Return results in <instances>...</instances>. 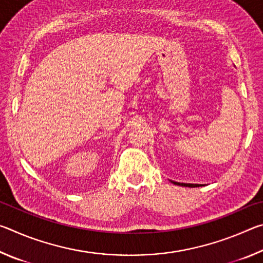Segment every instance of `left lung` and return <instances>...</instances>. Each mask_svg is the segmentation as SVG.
I'll return each mask as SVG.
<instances>
[{"label":"left lung","instance_id":"left-lung-1","mask_svg":"<svg viewBox=\"0 0 263 263\" xmlns=\"http://www.w3.org/2000/svg\"><path fill=\"white\" fill-rule=\"evenodd\" d=\"M172 183H174L176 185H182V186H190V188H195V186H199V185H203V184H194V183H180V182H175V181H171Z\"/></svg>","mask_w":263,"mask_h":263}]
</instances>
